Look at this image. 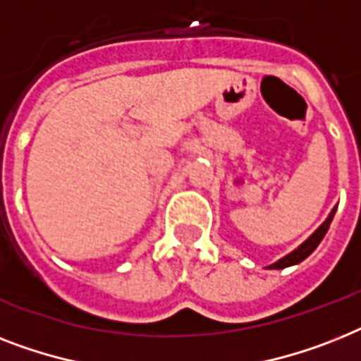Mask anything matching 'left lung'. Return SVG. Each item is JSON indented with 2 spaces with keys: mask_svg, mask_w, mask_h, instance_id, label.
Segmentation results:
<instances>
[{
  "mask_svg": "<svg viewBox=\"0 0 361 361\" xmlns=\"http://www.w3.org/2000/svg\"><path fill=\"white\" fill-rule=\"evenodd\" d=\"M334 215H336V207H334L332 211H330V215H328L326 221L321 224V226L317 228V230L313 231L312 235L307 237L306 241L300 245V247L297 248V250H293L291 254H287V256H283L282 259H278L276 263H272V265H269V269H286V267H291V265H297V263L304 262L310 254H312L315 248L319 247V243L323 241V237L326 235L328 228H330V222H332Z\"/></svg>",
  "mask_w": 361,
  "mask_h": 361,
  "instance_id": "obj_1",
  "label": "left lung"
}]
</instances>
